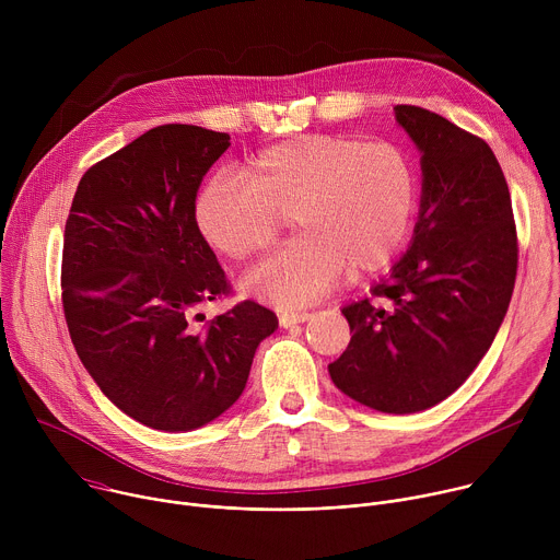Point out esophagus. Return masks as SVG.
I'll use <instances>...</instances> for the list:
<instances>
[{
  "label": "esophagus",
  "mask_w": 560,
  "mask_h": 560,
  "mask_svg": "<svg viewBox=\"0 0 560 560\" xmlns=\"http://www.w3.org/2000/svg\"><path fill=\"white\" fill-rule=\"evenodd\" d=\"M310 316H312V314H310V312H305V310L285 312V314H281V316H279V324H281L283 328H292V326H296V324H305Z\"/></svg>",
  "instance_id": "1"
}]
</instances>
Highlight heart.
<instances>
[{
    "mask_svg": "<svg viewBox=\"0 0 560 560\" xmlns=\"http://www.w3.org/2000/svg\"><path fill=\"white\" fill-rule=\"evenodd\" d=\"M417 197L401 145L301 135L255 154L244 179H208L192 221L212 250L244 261L277 242L290 214L299 234L244 277L246 292L290 310L328 294L348 268L354 277L385 268L406 242Z\"/></svg>",
    "mask_w": 560,
    "mask_h": 560,
    "instance_id": "obj_1",
    "label": "heart"
}]
</instances>
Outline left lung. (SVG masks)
<instances>
[{
    "mask_svg": "<svg viewBox=\"0 0 560 560\" xmlns=\"http://www.w3.org/2000/svg\"><path fill=\"white\" fill-rule=\"evenodd\" d=\"M421 150V210L408 253L372 299L341 312L352 339L328 365L335 385L387 415L428 410L474 372L512 299L518 242L492 148L445 117L396 106Z\"/></svg>",
    "mask_w": 560,
    "mask_h": 560,
    "instance_id": "8db88e82",
    "label": "left lung"
}]
</instances>
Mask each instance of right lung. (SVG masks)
<instances>
[{"label":"right lung","instance_id":"add662e5","mask_svg":"<svg viewBox=\"0 0 560 560\" xmlns=\"http://www.w3.org/2000/svg\"><path fill=\"white\" fill-rule=\"evenodd\" d=\"M228 145L225 132L156 126L86 171L66 219L61 301L72 346L110 401L152 430L188 432L223 415L279 326L255 301L201 330L190 324L230 292L192 221L197 190Z\"/></svg>","mask_w":560,"mask_h":560}]
</instances>
